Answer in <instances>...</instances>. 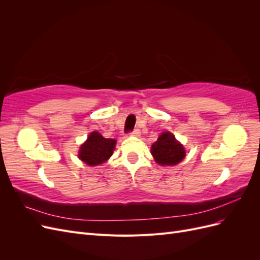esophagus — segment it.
Instances as JSON below:
<instances>
[{
	"instance_id": "34e87169",
	"label": "esophagus",
	"mask_w": 260,
	"mask_h": 260,
	"mask_svg": "<svg viewBox=\"0 0 260 260\" xmlns=\"http://www.w3.org/2000/svg\"><path fill=\"white\" fill-rule=\"evenodd\" d=\"M140 133H141V132H140L139 129H135V130H133V131L130 133V135L133 136V137H139Z\"/></svg>"
}]
</instances>
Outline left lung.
Returning <instances> with one entry per match:
<instances>
[{
  "mask_svg": "<svg viewBox=\"0 0 260 260\" xmlns=\"http://www.w3.org/2000/svg\"><path fill=\"white\" fill-rule=\"evenodd\" d=\"M155 161L160 166H175L185 157L183 145L176 140L171 132H162L151 147Z\"/></svg>",
  "mask_w": 260,
  "mask_h": 260,
  "instance_id": "8db88e82",
  "label": "left lung"
}]
</instances>
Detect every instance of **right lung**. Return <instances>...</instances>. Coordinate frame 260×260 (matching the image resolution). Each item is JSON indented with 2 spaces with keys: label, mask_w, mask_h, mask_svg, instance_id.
<instances>
[{
  "label": "right lung",
  "mask_w": 260,
  "mask_h": 260,
  "mask_svg": "<svg viewBox=\"0 0 260 260\" xmlns=\"http://www.w3.org/2000/svg\"><path fill=\"white\" fill-rule=\"evenodd\" d=\"M116 140L106 139L100 132L93 131L80 146L78 157L89 166H98L113 155Z\"/></svg>",
  "instance_id": "1"
}]
</instances>
